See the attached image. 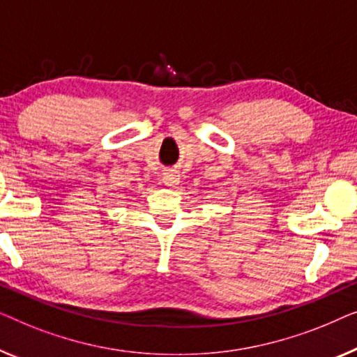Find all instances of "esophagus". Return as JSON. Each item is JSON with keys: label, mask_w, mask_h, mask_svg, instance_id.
<instances>
[{"label": "esophagus", "mask_w": 357, "mask_h": 357, "mask_svg": "<svg viewBox=\"0 0 357 357\" xmlns=\"http://www.w3.org/2000/svg\"><path fill=\"white\" fill-rule=\"evenodd\" d=\"M163 183L169 185V188H174L179 183V173L174 172V169H168L167 173L163 174Z\"/></svg>", "instance_id": "34e87169"}]
</instances>
